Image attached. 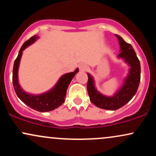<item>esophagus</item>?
I'll use <instances>...</instances> for the list:
<instances>
[{
	"mask_svg": "<svg viewBox=\"0 0 156 156\" xmlns=\"http://www.w3.org/2000/svg\"><path fill=\"white\" fill-rule=\"evenodd\" d=\"M89 67L88 66L86 65L85 64H81L80 65H79V69L80 71H81V72H85V71L88 70Z\"/></svg>",
	"mask_w": 156,
	"mask_h": 156,
	"instance_id": "esophagus-1",
	"label": "esophagus"
}]
</instances>
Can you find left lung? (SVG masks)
<instances>
[{"mask_svg": "<svg viewBox=\"0 0 156 156\" xmlns=\"http://www.w3.org/2000/svg\"><path fill=\"white\" fill-rule=\"evenodd\" d=\"M119 44V54L121 58L129 67L128 74L123 80L122 85L112 96L103 94L95 87V81L92 75H88L87 91L90 101L98 108L105 110H117L128 103L137 92L141 78V66L139 58L131 44L127 43L120 36L115 34Z\"/></svg>", "mask_w": 156, "mask_h": 156, "instance_id": "8db88e82", "label": "left lung"}]
</instances>
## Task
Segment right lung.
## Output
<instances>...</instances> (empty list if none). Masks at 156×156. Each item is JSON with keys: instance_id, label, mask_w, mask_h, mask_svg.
<instances>
[{"instance_id": "right-lung-1", "label": "right lung", "mask_w": 156, "mask_h": 156, "mask_svg": "<svg viewBox=\"0 0 156 156\" xmlns=\"http://www.w3.org/2000/svg\"><path fill=\"white\" fill-rule=\"evenodd\" d=\"M39 37L38 36L34 35L24 42L20 50L18 55L15 61L13 67V73H12V81L15 91L20 99L25 104L29 106L30 108L34 109L40 112H51L55 108H58L64 103V98H66L67 89L70 83L71 80L74 78L79 69L76 68L74 72L68 73L64 74L59 78L57 83L54 87L47 92L39 94H33L26 92L21 87L19 83L18 80V69L20 62L21 57L23 55V51L30 46L31 44L37 41Z\"/></svg>"}]
</instances>
